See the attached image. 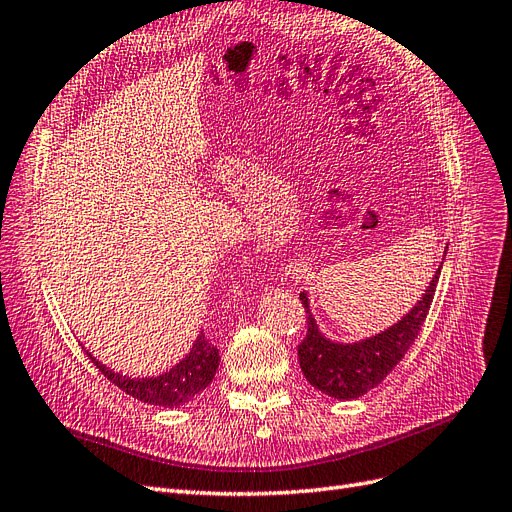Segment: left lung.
Here are the masks:
<instances>
[{"label":"left lung","instance_id":"obj_1","mask_svg":"<svg viewBox=\"0 0 512 512\" xmlns=\"http://www.w3.org/2000/svg\"><path fill=\"white\" fill-rule=\"evenodd\" d=\"M441 265L435 271L431 284L426 286L420 301L403 319L381 331V334L359 342H334L325 338L310 312L308 295L301 293L299 299L306 308L308 334L301 340L297 355L301 372L306 375L310 385L338 400L359 398L368 390L377 388L405 357L413 340L418 338V331L426 321L428 310H431Z\"/></svg>","mask_w":512,"mask_h":512}]
</instances>
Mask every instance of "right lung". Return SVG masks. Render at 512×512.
<instances>
[{"instance_id": "right-lung-1", "label": "right lung", "mask_w": 512, "mask_h": 512, "mask_svg": "<svg viewBox=\"0 0 512 512\" xmlns=\"http://www.w3.org/2000/svg\"><path fill=\"white\" fill-rule=\"evenodd\" d=\"M88 357L92 359V364L99 368L109 381L118 385L124 394L157 407H178L189 403L193 396H198L204 388H209L219 366V351L215 344L209 342V338H204V334L196 338L191 351L181 359V362L174 368L165 370L159 377H122L120 372L109 370L90 353Z\"/></svg>"}]
</instances>
